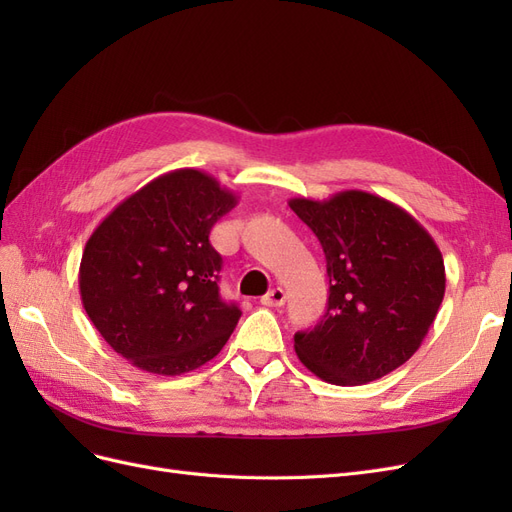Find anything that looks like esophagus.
Instances as JSON below:
<instances>
[{
  "instance_id": "34e87169",
  "label": "esophagus",
  "mask_w": 512,
  "mask_h": 512,
  "mask_svg": "<svg viewBox=\"0 0 512 512\" xmlns=\"http://www.w3.org/2000/svg\"><path fill=\"white\" fill-rule=\"evenodd\" d=\"M260 303L265 307H282L286 303V292L282 288H271L265 297L260 299Z\"/></svg>"
}]
</instances>
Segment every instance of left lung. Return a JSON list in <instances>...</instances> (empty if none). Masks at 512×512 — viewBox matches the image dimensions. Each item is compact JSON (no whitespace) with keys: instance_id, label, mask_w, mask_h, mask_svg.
<instances>
[{"instance_id":"1","label":"left lung","mask_w":512,"mask_h":512,"mask_svg":"<svg viewBox=\"0 0 512 512\" xmlns=\"http://www.w3.org/2000/svg\"><path fill=\"white\" fill-rule=\"evenodd\" d=\"M288 205L318 237L331 284L327 312L294 333V352L337 386L391 374L421 348L444 299L436 241L408 211L361 190Z\"/></svg>"}]
</instances>
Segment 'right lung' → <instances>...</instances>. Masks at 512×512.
<instances>
[{
	"instance_id": "add662e5",
	"label": "right lung",
	"mask_w": 512,
	"mask_h": 512,
	"mask_svg": "<svg viewBox=\"0 0 512 512\" xmlns=\"http://www.w3.org/2000/svg\"><path fill=\"white\" fill-rule=\"evenodd\" d=\"M237 205L211 175L179 168L119 203L89 237L79 269L89 320L123 359L158 376L211 361L241 318L218 280L209 232Z\"/></svg>"
}]
</instances>
